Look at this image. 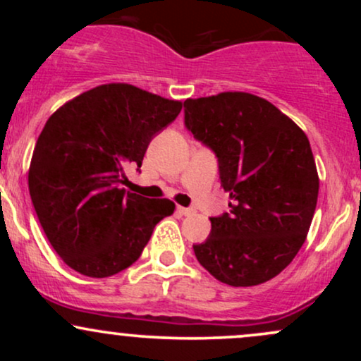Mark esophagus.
<instances>
[{"mask_svg":"<svg viewBox=\"0 0 361 361\" xmlns=\"http://www.w3.org/2000/svg\"><path fill=\"white\" fill-rule=\"evenodd\" d=\"M176 212L180 215H190V214H193V210L186 209V207H176Z\"/></svg>","mask_w":361,"mask_h":361,"instance_id":"1","label":"esophagus"}]
</instances>
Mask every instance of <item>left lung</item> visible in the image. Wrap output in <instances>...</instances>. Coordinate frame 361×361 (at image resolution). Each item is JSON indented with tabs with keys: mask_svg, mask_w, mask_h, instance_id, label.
Here are the masks:
<instances>
[{
	"mask_svg": "<svg viewBox=\"0 0 361 361\" xmlns=\"http://www.w3.org/2000/svg\"><path fill=\"white\" fill-rule=\"evenodd\" d=\"M185 127L215 152L231 210L210 217L198 263L219 281L252 287L292 263L312 222L319 176L307 135L264 98L243 91L186 100Z\"/></svg>",
	"mask_w": 361,
	"mask_h": 361,
	"instance_id": "left-lung-1",
	"label": "left lung"
}]
</instances>
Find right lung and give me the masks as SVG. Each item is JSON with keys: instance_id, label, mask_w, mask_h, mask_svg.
Returning <instances> with one entry per match:
<instances>
[{"instance_id": "1", "label": "right lung", "mask_w": 361, "mask_h": 361, "mask_svg": "<svg viewBox=\"0 0 361 361\" xmlns=\"http://www.w3.org/2000/svg\"><path fill=\"white\" fill-rule=\"evenodd\" d=\"M181 111L126 82L85 91L54 111L37 139L28 190L49 243L91 279L126 270L175 210L166 198L122 188L126 168L142 164L149 142Z\"/></svg>"}]
</instances>
